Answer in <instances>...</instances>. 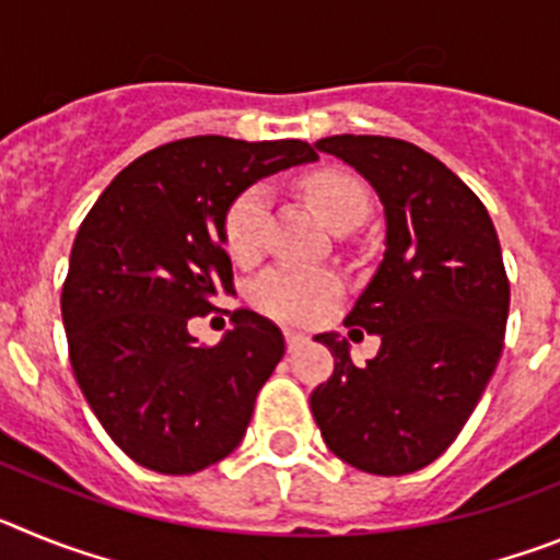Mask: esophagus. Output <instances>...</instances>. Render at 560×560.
I'll list each match as a JSON object with an SVG mask.
<instances>
[{
	"mask_svg": "<svg viewBox=\"0 0 560 560\" xmlns=\"http://www.w3.org/2000/svg\"><path fill=\"white\" fill-rule=\"evenodd\" d=\"M305 341H308V336H305V334H300V330H291V328H285V345H289V350L300 348V345H305Z\"/></svg>",
	"mask_w": 560,
	"mask_h": 560,
	"instance_id": "34e87169",
	"label": "esophagus"
}]
</instances>
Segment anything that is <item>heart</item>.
Wrapping results in <instances>:
<instances>
[{"instance_id":"obj_1","label":"heart","mask_w":560,"mask_h":560,"mask_svg":"<svg viewBox=\"0 0 560 560\" xmlns=\"http://www.w3.org/2000/svg\"><path fill=\"white\" fill-rule=\"evenodd\" d=\"M305 196L336 232L341 226L361 224V219L368 215V192L348 173H314L305 179ZM266 210H269L266 187H249L232 201L224 221V241L232 257L249 260L252 255H257L264 241ZM339 291L341 280L334 271L308 269V266H277L252 285V300L257 308L277 319L314 323L330 308Z\"/></svg>"}]
</instances>
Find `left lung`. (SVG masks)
I'll return each instance as SVG.
<instances>
[{"instance_id":"1","label":"left lung","mask_w":560,"mask_h":560,"mask_svg":"<svg viewBox=\"0 0 560 560\" xmlns=\"http://www.w3.org/2000/svg\"><path fill=\"white\" fill-rule=\"evenodd\" d=\"M370 182L384 205V260L345 325L381 336L364 368L348 339L319 334L334 375L311 393L330 452L381 477L446 452L502 355L511 308L502 246L482 201L412 142L336 133L314 142Z\"/></svg>"}]
</instances>
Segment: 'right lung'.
<instances>
[{"instance_id":"obj_1","label":"right lung","mask_w":560,"mask_h":560,"mask_svg":"<svg viewBox=\"0 0 560 560\" xmlns=\"http://www.w3.org/2000/svg\"><path fill=\"white\" fill-rule=\"evenodd\" d=\"M308 142L187 137L133 160L89 210L69 255L61 316L78 387L108 438L160 474H196L237 448L285 341L255 311L201 348L192 316L232 291V201Z\"/></svg>"}]
</instances>
